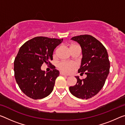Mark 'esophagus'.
Wrapping results in <instances>:
<instances>
[{"mask_svg": "<svg viewBox=\"0 0 125 125\" xmlns=\"http://www.w3.org/2000/svg\"><path fill=\"white\" fill-rule=\"evenodd\" d=\"M60 74H61V75H62V76H68V75L66 74H65V73H63V72H60Z\"/></svg>", "mask_w": 125, "mask_h": 125, "instance_id": "34e87169", "label": "esophagus"}]
</instances>
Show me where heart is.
Wrapping results in <instances>:
<instances>
[{
	"label": "heart",
	"instance_id": "heart-1",
	"mask_svg": "<svg viewBox=\"0 0 125 125\" xmlns=\"http://www.w3.org/2000/svg\"><path fill=\"white\" fill-rule=\"evenodd\" d=\"M78 46L76 44H72L70 46L71 48ZM78 67L76 63L73 62H68V61H62L58 64V68L62 72L66 73H70L76 70Z\"/></svg>",
	"mask_w": 125,
	"mask_h": 125
}]
</instances>
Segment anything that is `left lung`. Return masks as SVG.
<instances>
[{
    "instance_id": "8db88e82",
    "label": "left lung",
    "mask_w": 125,
    "mask_h": 125,
    "mask_svg": "<svg viewBox=\"0 0 125 125\" xmlns=\"http://www.w3.org/2000/svg\"><path fill=\"white\" fill-rule=\"evenodd\" d=\"M71 39L81 45L83 57L78 72L81 75L85 73L87 77L82 80L76 77L77 83L69 89L76 97L87 100L97 94L104 86L110 72L108 53L104 45L91 35H80Z\"/></svg>"
}]
</instances>
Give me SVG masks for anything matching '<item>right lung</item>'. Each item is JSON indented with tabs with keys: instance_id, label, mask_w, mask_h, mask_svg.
<instances>
[{
	"instance_id": "1",
	"label": "right lung",
	"mask_w": 125,
	"mask_h": 125,
	"mask_svg": "<svg viewBox=\"0 0 125 125\" xmlns=\"http://www.w3.org/2000/svg\"><path fill=\"white\" fill-rule=\"evenodd\" d=\"M63 39L37 37L21 45L14 62V76L21 91L34 100L48 96L52 92L59 71L54 68L50 61L53 53ZM45 62L52 69L45 73L41 70Z\"/></svg>"
}]
</instances>
